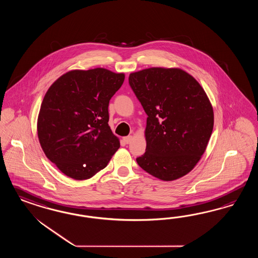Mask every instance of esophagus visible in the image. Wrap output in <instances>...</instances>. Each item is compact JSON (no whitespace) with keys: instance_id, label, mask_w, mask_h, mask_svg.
Instances as JSON below:
<instances>
[{"instance_id":"1","label":"esophagus","mask_w":258,"mask_h":258,"mask_svg":"<svg viewBox=\"0 0 258 258\" xmlns=\"http://www.w3.org/2000/svg\"><path fill=\"white\" fill-rule=\"evenodd\" d=\"M133 137L132 135H130V136H125L123 138V140L125 142V144H130L132 141H133Z\"/></svg>"}]
</instances>
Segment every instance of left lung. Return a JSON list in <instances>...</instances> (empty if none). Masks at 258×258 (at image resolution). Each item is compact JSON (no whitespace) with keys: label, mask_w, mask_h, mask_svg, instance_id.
Here are the masks:
<instances>
[{"label":"left lung","mask_w":258,"mask_h":258,"mask_svg":"<svg viewBox=\"0 0 258 258\" xmlns=\"http://www.w3.org/2000/svg\"><path fill=\"white\" fill-rule=\"evenodd\" d=\"M128 83L148 114L147 149L137 164L160 180L183 177L201 160L211 137L214 111L207 94L179 68L132 73Z\"/></svg>","instance_id":"obj_1"}]
</instances>
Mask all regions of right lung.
Here are the masks:
<instances>
[{"label": "right lung", "instance_id": "obj_1", "mask_svg": "<svg viewBox=\"0 0 258 258\" xmlns=\"http://www.w3.org/2000/svg\"><path fill=\"white\" fill-rule=\"evenodd\" d=\"M125 75L104 68L73 70L48 89L38 117L47 158L75 180L92 178L109 164L120 142L109 124V103Z\"/></svg>", "mask_w": 258, "mask_h": 258}]
</instances>
